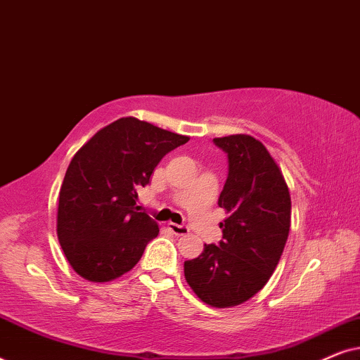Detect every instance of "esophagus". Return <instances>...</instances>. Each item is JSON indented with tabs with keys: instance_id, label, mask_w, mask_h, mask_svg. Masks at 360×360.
I'll use <instances>...</instances> for the list:
<instances>
[{
	"instance_id": "obj_1",
	"label": "esophagus",
	"mask_w": 360,
	"mask_h": 360,
	"mask_svg": "<svg viewBox=\"0 0 360 360\" xmlns=\"http://www.w3.org/2000/svg\"><path fill=\"white\" fill-rule=\"evenodd\" d=\"M167 226H169V229H170L172 233H174L175 236H185V234H188V233H190L188 226H185V224L169 223V224H167Z\"/></svg>"
}]
</instances>
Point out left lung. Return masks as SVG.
Returning a JSON list of instances; mask_svg holds the SVG:
<instances>
[{
  "label": "left lung",
  "instance_id": "obj_1",
  "mask_svg": "<svg viewBox=\"0 0 360 360\" xmlns=\"http://www.w3.org/2000/svg\"><path fill=\"white\" fill-rule=\"evenodd\" d=\"M213 142L228 154V179L218 200L228 218L219 224V245L205 244L201 255L186 260L185 278L201 302L231 308L252 298L277 269L292 200L282 170L262 142L248 134Z\"/></svg>",
  "mask_w": 360,
  "mask_h": 360
}]
</instances>
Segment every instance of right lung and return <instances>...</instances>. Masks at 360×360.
<instances>
[{"mask_svg":"<svg viewBox=\"0 0 360 360\" xmlns=\"http://www.w3.org/2000/svg\"><path fill=\"white\" fill-rule=\"evenodd\" d=\"M190 137L136 117L103 127L73 155L58 193L57 236L72 269L111 282L134 267L159 226L137 211V190Z\"/></svg>","mask_w":360,"mask_h":360,"instance_id":"obj_1","label":"right lung"}]
</instances>
